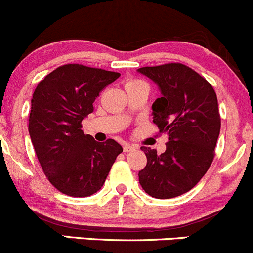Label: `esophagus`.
Instances as JSON below:
<instances>
[{
    "mask_svg": "<svg viewBox=\"0 0 253 253\" xmlns=\"http://www.w3.org/2000/svg\"><path fill=\"white\" fill-rule=\"evenodd\" d=\"M136 149V145L129 144V143H125L124 144V150L125 152H132V150Z\"/></svg>",
    "mask_w": 253,
    "mask_h": 253,
    "instance_id": "obj_1",
    "label": "esophagus"
}]
</instances>
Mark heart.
Here are the masks:
<instances>
[{
    "instance_id": "heart-1",
    "label": "heart",
    "mask_w": 253,
    "mask_h": 253,
    "mask_svg": "<svg viewBox=\"0 0 253 253\" xmlns=\"http://www.w3.org/2000/svg\"><path fill=\"white\" fill-rule=\"evenodd\" d=\"M131 82H137V81H129V82H128V83H131Z\"/></svg>"
}]
</instances>
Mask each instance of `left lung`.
Here are the masks:
<instances>
[{"instance_id": "8db88e82", "label": "left lung", "mask_w": 253, "mask_h": 253, "mask_svg": "<svg viewBox=\"0 0 253 253\" xmlns=\"http://www.w3.org/2000/svg\"><path fill=\"white\" fill-rule=\"evenodd\" d=\"M162 93L153 103V122L167 133V150L142 147L147 165L139 183L154 198H174L188 192L205 176L220 133L218 99L213 86L182 63L138 68Z\"/></svg>"}]
</instances>
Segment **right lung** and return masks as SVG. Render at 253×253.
I'll list each match as a JSON object with an SVG mask.
<instances>
[{"label": "right lung", "instance_id": "add662e5", "mask_svg": "<svg viewBox=\"0 0 253 253\" xmlns=\"http://www.w3.org/2000/svg\"><path fill=\"white\" fill-rule=\"evenodd\" d=\"M120 73L78 63L60 66L39 82L32 99L29 134L47 180L71 197H88L103 187L122 147L96 142L82 131L94 101Z\"/></svg>", "mask_w": 253, "mask_h": 253}]
</instances>
